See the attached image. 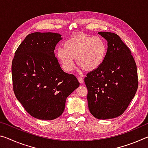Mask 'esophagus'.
I'll return each instance as SVG.
<instances>
[{"label":"esophagus","instance_id":"obj_1","mask_svg":"<svg viewBox=\"0 0 148 148\" xmlns=\"http://www.w3.org/2000/svg\"><path fill=\"white\" fill-rule=\"evenodd\" d=\"M77 79H78V81H79L80 84H83L84 83V78H83V77L78 76V77H77Z\"/></svg>","mask_w":148,"mask_h":148}]
</instances>
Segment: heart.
Segmentation results:
<instances>
[{"label":"heart","mask_w":148,"mask_h":148,"mask_svg":"<svg viewBox=\"0 0 148 148\" xmlns=\"http://www.w3.org/2000/svg\"><path fill=\"white\" fill-rule=\"evenodd\" d=\"M63 46L64 48L59 47L56 50V56L66 72L73 69L74 59L80 69L91 72L101 66L106 56V44L99 36L77 34L65 41Z\"/></svg>","instance_id":"obj_1"}]
</instances>
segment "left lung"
<instances>
[{"mask_svg": "<svg viewBox=\"0 0 148 148\" xmlns=\"http://www.w3.org/2000/svg\"><path fill=\"white\" fill-rule=\"evenodd\" d=\"M108 42L103 62L84 82L91 114L99 119H113L123 113L138 88L136 64L129 47L118 35L99 32Z\"/></svg>", "mask_w": 148, "mask_h": 148, "instance_id": "1", "label": "left lung"}]
</instances>
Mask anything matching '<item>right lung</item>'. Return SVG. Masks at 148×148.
<instances>
[{"label":"right lung","mask_w":148,"mask_h":148,"mask_svg":"<svg viewBox=\"0 0 148 148\" xmlns=\"http://www.w3.org/2000/svg\"><path fill=\"white\" fill-rule=\"evenodd\" d=\"M61 35L33 32L15 53L12 64L14 92L34 118L53 120L62 114L67 97L79 86L74 75L62 71L55 57Z\"/></svg>","instance_id":"obj_1"}]
</instances>
